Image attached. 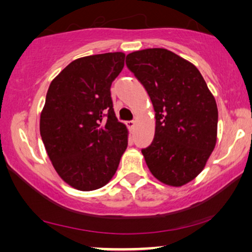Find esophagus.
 <instances>
[{"mask_svg":"<svg viewBox=\"0 0 252 252\" xmlns=\"http://www.w3.org/2000/svg\"><path fill=\"white\" fill-rule=\"evenodd\" d=\"M126 125H127V127H128L129 129H133L134 126H135V122H134V120H129V122L126 123Z\"/></svg>","mask_w":252,"mask_h":252,"instance_id":"esophagus-1","label":"esophagus"}]
</instances>
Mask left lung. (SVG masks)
<instances>
[{"instance_id": "obj_1", "label": "left lung", "mask_w": 252, "mask_h": 252, "mask_svg": "<svg viewBox=\"0 0 252 252\" xmlns=\"http://www.w3.org/2000/svg\"><path fill=\"white\" fill-rule=\"evenodd\" d=\"M126 65L150 96L155 137L142 154L165 185L180 187L201 173L215 149L218 109L201 72L163 48L134 51Z\"/></svg>"}]
</instances>
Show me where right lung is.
Returning <instances> with one entry per match:
<instances>
[{
  "label": "right lung",
  "mask_w": 252,
  "mask_h": 252,
  "mask_svg": "<svg viewBox=\"0 0 252 252\" xmlns=\"http://www.w3.org/2000/svg\"><path fill=\"white\" fill-rule=\"evenodd\" d=\"M124 53L78 58L51 81L40 118V134L55 170L78 190H95L111 180L128 143L113 110L112 81Z\"/></svg>",
  "instance_id": "right-lung-1"
}]
</instances>
